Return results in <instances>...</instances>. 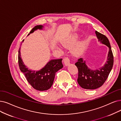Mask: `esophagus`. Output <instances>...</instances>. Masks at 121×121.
Segmentation results:
<instances>
[{"label": "esophagus", "mask_w": 121, "mask_h": 121, "mask_svg": "<svg viewBox=\"0 0 121 121\" xmlns=\"http://www.w3.org/2000/svg\"><path fill=\"white\" fill-rule=\"evenodd\" d=\"M64 64L67 66L70 64V60L68 57H65L64 58Z\"/></svg>", "instance_id": "obj_1"}]
</instances>
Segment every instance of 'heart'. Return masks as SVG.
<instances>
[{
	"instance_id": "heart-1",
	"label": "heart",
	"mask_w": 121,
	"mask_h": 121,
	"mask_svg": "<svg viewBox=\"0 0 121 121\" xmlns=\"http://www.w3.org/2000/svg\"><path fill=\"white\" fill-rule=\"evenodd\" d=\"M78 36L77 34H75L70 39H69L64 42L62 43V45L65 47H69L72 45L77 39ZM85 43L84 41H80L77 43L76 45L71 49V53L74 56H77L80 55L82 52L84 48Z\"/></svg>"
}]
</instances>
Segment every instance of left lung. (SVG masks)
Wrapping results in <instances>:
<instances>
[{
    "label": "left lung",
    "instance_id": "8db88e82",
    "mask_svg": "<svg viewBox=\"0 0 121 121\" xmlns=\"http://www.w3.org/2000/svg\"><path fill=\"white\" fill-rule=\"evenodd\" d=\"M95 33L99 41L107 46L109 51L107 61L99 69H89L82 58L75 64L78 71L77 82L82 88L86 89H95L102 86L108 78L114 63L113 55L108 39L97 31H96Z\"/></svg>",
    "mask_w": 121,
    "mask_h": 121
}]
</instances>
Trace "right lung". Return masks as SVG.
<instances>
[{"label": "right lung", "instance_id": "obj_1", "mask_svg": "<svg viewBox=\"0 0 121 121\" xmlns=\"http://www.w3.org/2000/svg\"><path fill=\"white\" fill-rule=\"evenodd\" d=\"M42 25H37L34 27L28 35L37 29H42ZM24 41L23 40L22 42ZM18 51V64L20 70L25 75L28 82L33 87L39 91H45L51 87L55 79L56 72L63 67L62 59L52 60L44 67L39 71L28 69L24 65L21 59L20 51Z\"/></svg>", "mask_w": 121, "mask_h": 121}]
</instances>
